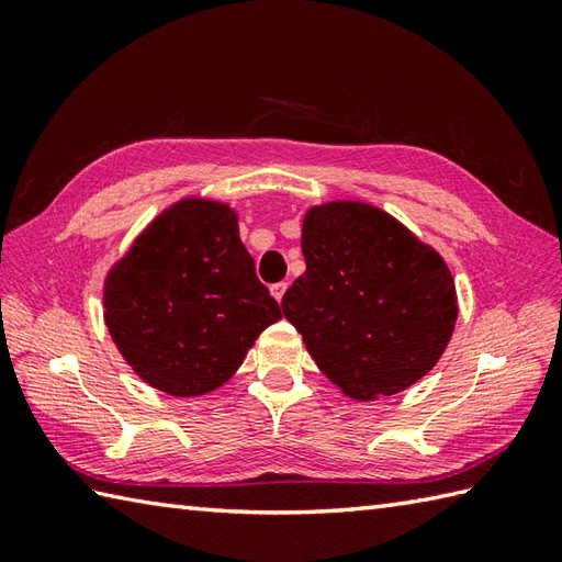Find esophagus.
<instances>
[{"label":"esophagus","mask_w":562,"mask_h":562,"mask_svg":"<svg viewBox=\"0 0 562 562\" xmlns=\"http://www.w3.org/2000/svg\"><path fill=\"white\" fill-rule=\"evenodd\" d=\"M270 292H272V296L278 302H282V296H284V292H288V282H274L272 288H270Z\"/></svg>","instance_id":"esophagus-1"}]
</instances>
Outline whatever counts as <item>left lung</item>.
<instances>
[{
  "mask_svg": "<svg viewBox=\"0 0 562 562\" xmlns=\"http://www.w3.org/2000/svg\"><path fill=\"white\" fill-rule=\"evenodd\" d=\"M302 250L306 272L282 312L345 396H393L437 364L459 306L432 246L389 212L340 200L304 214Z\"/></svg>",
  "mask_w": 562,
  "mask_h": 562,
  "instance_id": "1",
  "label": "left lung"
}]
</instances>
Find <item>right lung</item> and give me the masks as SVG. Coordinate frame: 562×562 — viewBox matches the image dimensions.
<instances>
[{
    "label": "right lung",
    "instance_id": "right-lung-1",
    "mask_svg": "<svg viewBox=\"0 0 562 562\" xmlns=\"http://www.w3.org/2000/svg\"><path fill=\"white\" fill-rule=\"evenodd\" d=\"M105 326L137 376L169 396H202L241 367L282 318L224 202L164 210L103 284Z\"/></svg>",
    "mask_w": 562,
    "mask_h": 562
}]
</instances>
